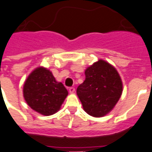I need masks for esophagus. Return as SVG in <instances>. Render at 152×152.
Returning a JSON list of instances; mask_svg holds the SVG:
<instances>
[{
    "mask_svg": "<svg viewBox=\"0 0 152 152\" xmlns=\"http://www.w3.org/2000/svg\"><path fill=\"white\" fill-rule=\"evenodd\" d=\"M69 92L71 93V94H72V93H74L75 92V88H74L73 87H71V88H69Z\"/></svg>",
    "mask_w": 152,
    "mask_h": 152,
    "instance_id": "obj_1",
    "label": "esophagus"
}]
</instances>
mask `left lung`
Returning <instances> with one entry per match:
<instances>
[{"label":"left lung","mask_w":152,"mask_h":152,"mask_svg":"<svg viewBox=\"0 0 152 152\" xmlns=\"http://www.w3.org/2000/svg\"><path fill=\"white\" fill-rule=\"evenodd\" d=\"M85 80L76 89L83 108L93 117L108 114L119 101L123 82L114 66L99 60L85 69Z\"/></svg>","instance_id":"obj_1"}]
</instances>
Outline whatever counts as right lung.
Here are the masks:
<instances>
[{
	"mask_svg": "<svg viewBox=\"0 0 152 152\" xmlns=\"http://www.w3.org/2000/svg\"><path fill=\"white\" fill-rule=\"evenodd\" d=\"M68 95L64 84L56 80L52 72L42 66L28 75L23 87V96L28 105L43 115L57 112Z\"/></svg>",
	"mask_w": 152,
	"mask_h": 152,
	"instance_id": "obj_1",
	"label": "right lung"
}]
</instances>
